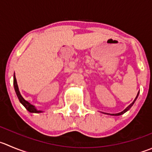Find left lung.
Listing matches in <instances>:
<instances>
[{
	"mask_svg": "<svg viewBox=\"0 0 152 152\" xmlns=\"http://www.w3.org/2000/svg\"><path fill=\"white\" fill-rule=\"evenodd\" d=\"M138 95H139V92H138L136 98H135V99L134 100V102H132V104H129V105L128 106V107H126V108L124 110H123V111H122V112H120V113H113V114H111V115H113V116H119V115H122V114H123V113H126V111H128V110H129V109H130L131 107H132V106L133 105V104H134V102L136 101V99H137V98Z\"/></svg>",
	"mask_w": 152,
	"mask_h": 152,
	"instance_id": "obj_1",
	"label": "left lung"
}]
</instances>
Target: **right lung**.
I'll use <instances>...</instances> for the list:
<instances>
[{
  "label": "right lung",
  "mask_w": 152,
  "mask_h": 152,
  "mask_svg": "<svg viewBox=\"0 0 152 152\" xmlns=\"http://www.w3.org/2000/svg\"><path fill=\"white\" fill-rule=\"evenodd\" d=\"M13 84H14L15 91L16 94H17L18 97L19 101H20V102L21 103V104H23L25 107H26V110H28L29 112H31V113H40V112H42V110H36V109H35V107H34L32 104H31L30 103L28 102L27 101H26V100H25L22 97V96L20 95V91H19V90H18L17 81H16V78H15V75H14V80H13Z\"/></svg>",
  "instance_id": "obj_1"
}]
</instances>
